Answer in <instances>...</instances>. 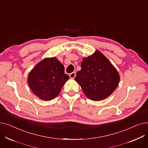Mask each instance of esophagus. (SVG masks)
<instances>
[{
	"instance_id": "34e87169",
	"label": "esophagus",
	"mask_w": 148,
	"mask_h": 148,
	"mask_svg": "<svg viewBox=\"0 0 148 148\" xmlns=\"http://www.w3.org/2000/svg\"><path fill=\"white\" fill-rule=\"evenodd\" d=\"M69 75V77H70V78H71V79H74V77H75V75H76V74H75V72H73L72 73L70 74Z\"/></svg>"
}]
</instances>
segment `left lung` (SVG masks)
<instances>
[{"mask_svg": "<svg viewBox=\"0 0 148 148\" xmlns=\"http://www.w3.org/2000/svg\"><path fill=\"white\" fill-rule=\"evenodd\" d=\"M75 80L89 99L100 101L109 97L118 87L120 76L111 62L97 50L83 59Z\"/></svg>", "mask_w": 148, "mask_h": 148, "instance_id": "8db88e82", "label": "left lung"}]
</instances>
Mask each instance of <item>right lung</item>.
Segmentation results:
<instances>
[{
    "label": "right lung",
    "mask_w": 148,
    "mask_h": 148,
    "mask_svg": "<svg viewBox=\"0 0 148 148\" xmlns=\"http://www.w3.org/2000/svg\"><path fill=\"white\" fill-rule=\"evenodd\" d=\"M55 57L45 58L31 70L27 83L34 94L42 100L50 101L60 93L69 76Z\"/></svg>",
    "instance_id": "1"
}]
</instances>
